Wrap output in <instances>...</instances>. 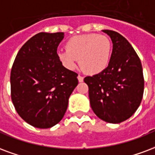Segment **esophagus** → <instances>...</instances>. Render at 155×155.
Listing matches in <instances>:
<instances>
[{
    "label": "esophagus",
    "instance_id": "1",
    "mask_svg": "<svg viewBox=\"0 0 155 155\" xmlns=\"http://www.w3.org/2000/svg\"><path fill=\"white\" fill-rule=\"evenodd\" d=\"M77 78H78V81H79V82H83L84 77L83 76H81V74H79V75L77 76Z\"/></svg>",
    "mask_w": 155,
    "mask_h": 155
}]
</instances>
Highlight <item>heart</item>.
Returning a JSON list of instances; mask_svg holds the SVG:
<instances>
[{"label": "heart", "instance_id": "heart-1", "mask_svg": "<svg viewBox=\"0 0 155 155\" xmlns=\"http://www.w3.org/2000/svg\"><path fill=\"white\" fill-rule=\"evenodd\" d=\"M112 43L107 36L87 34L71 38L66 42V49L57 51V57L62 65L74 70L79 60L84 71L96 74L104 71L109 65Z\"/></svg>", "mask_w": 155, "mask_h": 155}]
</instances>
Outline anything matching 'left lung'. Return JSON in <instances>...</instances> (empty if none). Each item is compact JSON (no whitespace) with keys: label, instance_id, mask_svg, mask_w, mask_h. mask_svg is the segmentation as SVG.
<instances>
[{"label":"left lung","instance_id":"obj_1","mask_svg":"<svg viewBox=\"0 0 155 155\" xmlns=\"http://www.w3.org/2000/svg\"><path fill=\"white\" fill-rule=\"evenodd\" d=\"M113 42L109 65L104 71L86 76L90 105L103 121L120 123L130 118L141 103L144 77L141 62L130 42L113 30H103Z\"/></svg>","mask_w":155,"mask_h":155}]
</instances>
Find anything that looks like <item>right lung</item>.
<instances>
[{
	"instance_id": "1",
	"label": "right lung",
	"mask_w": 155,
	"mask_h": 155,
	"mask_svg": "<svg viewBox=\"0 0 155 155\" xmlns=\"http://www.w3.org/2000/svg\"><path fill=\"white\" fill-rule=\"evenodd\" d=\"M64 33H39L19 49L10 73L11 99L27 123L46 129L65 115L77 73L62 66L57 47Z\"/></svg>"
}]
</instances>
